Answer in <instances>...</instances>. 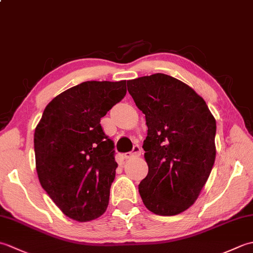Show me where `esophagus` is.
Instances as JSON below:
<instances>
[{
	"label": "esophagus",
	"instance_id": "esophagus-1",
	"mask_svg": "<svg viewBox=\"0 0 253 253\" xmlns=\"http://www.w3.org/2000/svg\"><path fill=\"white\" fill-rule=\"evenodd\" d=\"M141 155V149L139 146H133L132 150L130 152H127L124 154V158L125 159H132V158H137V157H140Z\"/></svg>",
	"mask_w": 253,
	"mask_h": 253
}]
</instances>
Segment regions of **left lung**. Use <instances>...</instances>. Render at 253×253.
I'll return each mask as SVG.
<instances>
[{"label":"left lung","instance_id":"obj_1","mask_svg":"<svg viewBox=\"0 0 253 253\" xmlns=\"http://www.w3.org/2000/svg\"><path fill=\"white\" fill-rule=\"evenodd\" d=\"M127 89L148 126L142 148L149 171L139 193L154 214L176 215L195 203L211 173L215 120L195 90L169 75L129 80Z\"/></svg>","mask_w":253,"mask_h":253}]
</instances>
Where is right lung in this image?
<instances>
[{
	"label": "right lung",
	"instance_id": "right-lung-1",
	"mask_svg": "<svg viewBox=\"0 0 253 253\" xmlns=\"http://www.w3.org/2000/svg\"><path fill=\"white\" fill-rule=\"evenodd\" d=\"M126 80L84 82L55 96L35 130L40 184L66 216L88 222L109 204L117 163L101 118L126 95Z\"/></svg>",
	"mask_w": 253,
	"mask_h": 253
}]
</instances>
